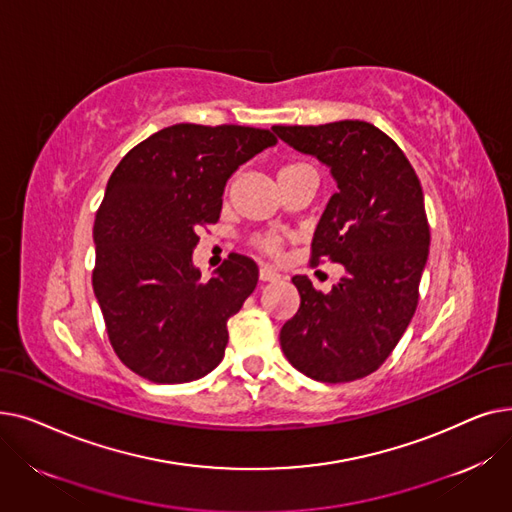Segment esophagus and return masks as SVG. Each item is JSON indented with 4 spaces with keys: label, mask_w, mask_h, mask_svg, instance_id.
<instances>
[{
    "label": "esophagus",
    "mask_w": 512,
    "mask_h": 512,
    "mask_svg": "<svg viewBox=\"0 0 512 512\" xmlns=\"http://www.w3.org/2000/svg\"><path fill=\"white\" fill-rule=\"evenodd\" d=\"M259 278H261V282H278L282 278V274L272 265H261Z\"/></svg>",
    "instance_id": "34e87169"
}]
</instances>
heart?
Segmentation results:
<instances>
[{
  "label": "heart",
  "instance_id": "heart-1",
  "mask_svg": "<svg viewBox=\"0 0 512 512\" xmlns=\"http://www.w3.org/2000/svg\"><path fill=\"white\" fill-rule=\"evenodd\" d=\"M303 166H305V164H301V161H292V164L282 166L278 174H284V172H290V170H297V168H303ZM253 245H255L257 249H261L263 253L276 257V255H280V251H282V236H278V234H274V232L259 234V236L253 238Z\"/></svg>",
  "mask_w": 512,
  "mask_h": 512
}]
</instances>
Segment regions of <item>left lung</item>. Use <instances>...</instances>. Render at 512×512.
Returning <instances> with one entry per match:
<instances>
[{
    "label": "left lung",
    "instance_id": "1",
    "mask_svg": "<svg viewBox=\"0 0 512 512\" xmlns=\"http://www.w3.org/2000/svg\"><path fill=\"white\" fill-rule=\"evenodd\" d=\"M278 137L326 164L338 184L311 242V261L342 263L346 276L328 294L294 276L301 307L280 344L307 378L361 380L405 334L419 303L429 255L421 182L386 132L361 120L274 126Z\"/></svg>",
    "mask_w": 512,
    "mask_h": 512
}]
</instances>
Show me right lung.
<instances>
[{"label":"right lung","mask_w":512,"mask_h":512,"mask_svg":"<svg viewBox=\"0 0 512 512\" xmlns=\"http://www.w3.org/2000/svg\"><path fill=\"white\" fill-rule=\"evenodd\" d=\"M272 130L174 124L132 147L107 180L93 240V290L118 359L155 384H184L224 359L226 321L259 280L232 253L201 282L199 228L220 220L228 178L276 145Z\"/></svg>","instance_id":"1"}]
</instances>
